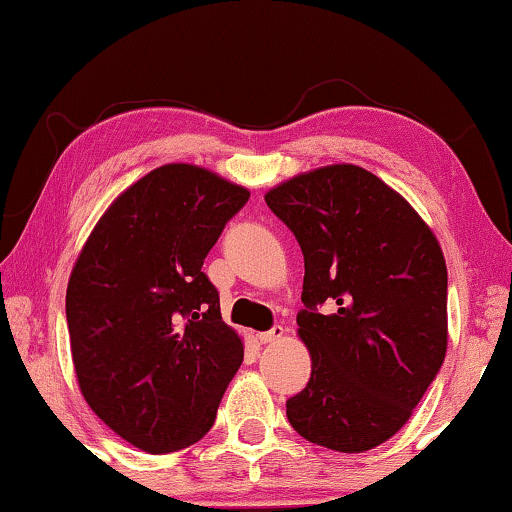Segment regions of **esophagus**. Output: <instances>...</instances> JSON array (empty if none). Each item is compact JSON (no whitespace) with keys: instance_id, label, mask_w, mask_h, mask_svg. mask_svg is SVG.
<instances>
[{"instance_id":"obj_1","label":"esophagus","mask_w":512,"mask_h":512,"mask_svg":"<svg viewBox=\"0 0 512 512\" xmlns=\"http://www.w3.org/2000/svg\"><path fill=\"white\" fill-rule=\"evenodd\" d=\"M282 335H285V329H282V326H273L269 331L257 333V340L262 342V345H271V342H278Z\"/></svg>"}]
</instances>
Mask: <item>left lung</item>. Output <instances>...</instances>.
I'll return each instance as SVG.
<instances>
[{"instance_id":"1","label":"left lung","mask_w":512,"mask_h":512,"mask_svg":"<svg viewBox=\"0 0 512 512\" xmlns=\"http://www.w3.org/2000/svg\"><path fill=\"white\" fill-rule=\"evenodd\" d=\"M294 232L305 276L296 315L308 386L287 418L310 444L365 453L409 421L448 345V273L416 209L352 163L296 174L264 195ZM329 302L332 310L318 312Z\"/></svg>"}]
</instances>
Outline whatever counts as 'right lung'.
<instances>
[{"mask_svg": "<svg viewBox=\"0 0 512 512\" xmlns=\"http://www.w3.org/2000/svg\"><path fill=\"white\" fill-rule=\"evenodd\" d=\"M248 197L200 165H160L110 204L75 259V377L94 414L144 453L197 444L243 361L202 264Z\"/></svg>", "mask_w": 512, "mask_h": 512, "instance_id": "1", "label": "right lung"}]
</instances>
